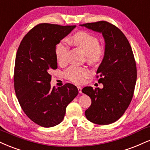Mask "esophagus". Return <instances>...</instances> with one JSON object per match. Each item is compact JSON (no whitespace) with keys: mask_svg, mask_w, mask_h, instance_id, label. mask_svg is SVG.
I'll return each mask as SVG.
<instances>
[{"mask_svg":"<svg viewBox=\"0 0 150 150\" xmlns=\"http://www.w3.org/2000/svg\"><path fill=\"white\" fill-rule=\"evenodd\" d=\"M77 89H78V91H79V93H82V87H81V86H77Z\"/></svg>","mask_w":150,"mask_h":150,"instance_id":"obj_1","label":"esophagus"}]
</instances>
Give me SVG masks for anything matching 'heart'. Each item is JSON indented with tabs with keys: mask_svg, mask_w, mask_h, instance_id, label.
Returning <instances> with one entry per match:
<instances>
[{
	"mask_svg": "<svg viewBox=\"0 0 150 150\" xmlns=\"http://www.w3.org/2000/svg\"><path fill=\"white\" fill-rule=\"evenodd\" d=\"M70 41L84 51L86 54V60L89 64H97L102 60L104 50L103 47L99 45V40L96 36L82 30L74 34L70 38ZM68 51L69 47L65 41H60L56 45L55 55L59 64L64 65L67 63ZM64 75L70 82L80 84L89 76L90 71L86 68L73 66L65 71Z\"/></svg>",
	"mask_w": 150,
	"mask_h": 150,
	"instance_id": "1",
	"label": "heart"
}]
</instances>
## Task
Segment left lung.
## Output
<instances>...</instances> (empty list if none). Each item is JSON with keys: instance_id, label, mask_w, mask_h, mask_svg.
Segmentation results:
<instances>
[{"instance_id": "1", "label": "left lung", "mask_w": 150, "mask_h": 150, "mask_svg": "<svg viewBox=\"0 0 150 150\" xmlns=\"http://www.w3.org/2000/svg\"><path fill=\"white\" fill-rule=\"evenodd\" d=\"M80 26L102 33L105 40L104 57L96 71L103 88L86 86L82 91L91 99L85 111L86 119L107 125L118 120L132 100L137 79L136 61L127 37L115 25L100 21Z\"/></svg>"}]
</instances>
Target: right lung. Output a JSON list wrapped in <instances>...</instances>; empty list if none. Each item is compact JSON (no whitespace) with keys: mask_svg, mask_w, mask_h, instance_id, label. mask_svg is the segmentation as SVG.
Returning a JSON list of instances; mask_svg holds the SVG:
<instances>
[{"mask_svg":"<svg viewBox=\"0 0 150 150\" xmlns=\"http://www.w3.org/2000/svg\"><path fill=\"white\" fill-rule=\"evenodd\" d=\"M76 26L40 23L23 37L16 55L14 85L18 101L30 120L52 127L64 120L67 105L78 94L73 84L51 87L57 68L56 45Z\"/></svg>","mask_w":150,"mask_h":150,"instance_id":"1","label":"right lung"}]
</instances>
